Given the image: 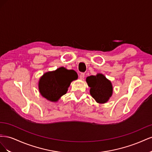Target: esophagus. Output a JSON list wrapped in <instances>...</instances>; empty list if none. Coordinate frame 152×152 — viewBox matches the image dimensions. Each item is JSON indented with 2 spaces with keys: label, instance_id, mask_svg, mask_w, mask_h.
Returning a JSON list of instances; mask_svg holds the SVG:
<instances>
[{
  "label": "esophagus",
  "instance_id": "1",
  "mask_svg": "<svg viewBox=\"0 0 152 152\" xmlns=\"http://www.w3.org/2000/svg\"><path fill=\"white\" fill-rule=\"evenodd\" d=\"M85 77V73H81L80 75V79H84Z\"/></svg>",
  "mask_w": 152,
  "mask_h": 152
}]
</instances>
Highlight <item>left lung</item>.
<instances>
[{
	"label": "left lung",
	"mask_w": 152,
	"mask_h": 152,
	"mask_svg": "<svg viewBox=\"0 0 152 152\" xmlns=\"http://www.w3.org/2000/svg\"><path fill=\"white\" fill-rule=\"evenodd\" d=\"M86 82L91 87L90 94L98 103H107L113 93L112 84L102 73L86 78Z\"/></svg>",
	"instance_id": "left-lung-1"
}]
</instances>
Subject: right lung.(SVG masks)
<instances>
[{"label": "right lung", "mask_w": 152, "mask_h": 152, "mask_svg": "<svg viewBox=\"0 0 152 152\" xmlns=\"http://www.w3.org/2000/svg\"><path fill=\"white\" fill-rule=\"evenodd\" d=\"M78 78L73 70L60 67L53 72L45 73L39 82L40 93L44 98L52 102H56L66 93L70 83Z\"/></svg>", "instance_id": "1"}]
</instances>
